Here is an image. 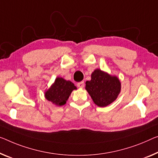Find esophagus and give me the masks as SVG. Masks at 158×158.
Listing matches in <instances>:
<instances>
[{"mask_svg": "<svg viewBox=\"0 0 158 158\" xmlns=\"http://www.w3.org/2000/svg\"><path fill=\"white\" fill-rule=\"evenodd\" d=\"M84 85H85V83H84L83 81L79 82H77V86L78 87H81V88H82V87H84Z\"/></svg>", "mask_w": 158, "mask_h": 158, "instance_id": "34e87169", "label": "esophagus"}]
</instances>
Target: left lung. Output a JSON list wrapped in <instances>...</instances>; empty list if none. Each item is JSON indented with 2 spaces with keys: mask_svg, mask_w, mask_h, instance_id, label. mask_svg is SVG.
I'll use <instances>...</instances> for the list:
<instances>
[{
  "mask_svg": "<svg viewBox=\"0 0 158 158\" xmlns=\"http://www.w3.org/2000/svg\"><path fill=\"white\" fill-rule=\"evenodd\" d=\"M85 84V89L94 104L102 107L113 102L121 90L119 80L99 69L92 73L91 81H87Z\"/></svg>",
  "mask_w": 158,
  "mask_h": 158,
  "instance_id": "8db88e82",
  "label": "left lung"
}]
</instances>
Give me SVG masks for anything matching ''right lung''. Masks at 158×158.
<instances>
[{
  "label": "right lung",
  "instance_id": "obj_1",
  "mask_svg": "<svg viewBox=\"0 0 158 158\" xmlns=\"http://www.w3.org/2000/svg\"><path fill=\"white\" fill-rule=\"evenodd\" d=\"M76 87L72 82L65 81L62 77H57L54 83L45 93V97L48 101L58 106H62L66 102L70 94Z\"/></svg>",
  "mask_w": 158,
  "mask_h": 158
}]
</instances>
